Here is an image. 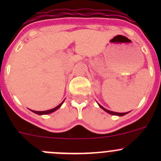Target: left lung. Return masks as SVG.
Listing matches in <instances>:
<instances>
[{"instance_id": "left-lung-1", "label": "left lung", "mask_w": 161, "mask_h": 161, "mask_svg": "<svg viewBox=\"0 0 161 161\" xmlns=\"http://www.w3.org/2000/svg\"><path fill=\"white\" fill-rule=\"evenodd\" d=\"M98 104H99V103H98ZM99 106H100V108H101L103 110V111H106L107 113L110 114H112V115H118V116H124V115H125L126 114L129 113V112H126V113H118V112H114V111H109V110H108V109H105V108H103V107H102L100 104H99Z\"/></svg>"}]
</instances>
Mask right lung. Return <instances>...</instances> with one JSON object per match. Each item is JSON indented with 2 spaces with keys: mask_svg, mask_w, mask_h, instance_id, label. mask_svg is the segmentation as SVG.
<instances>
[{
  "mask_svg": "<svg viewBox=\"0 0 161 161\" xmlns=\"http://www.w3.org/2000/svg\"><path fill=\"white\" fill-rule=\"evenodd\" d=\"M64 101H63L62 103H60V104L58 105V106H57L56 108H53V109L48 110V111H32V110H31V111H32V112H33V113L37 114H40V115H42V114H50V113H52V112H53V111H57V110H58V108H59L61 106V105H62V103H64Z\"/></svg>",
  "mask_w": 161,
  "mask_h": 161,
  "instance_id": "1",
  "label": "right lung"
}]
</instances>
